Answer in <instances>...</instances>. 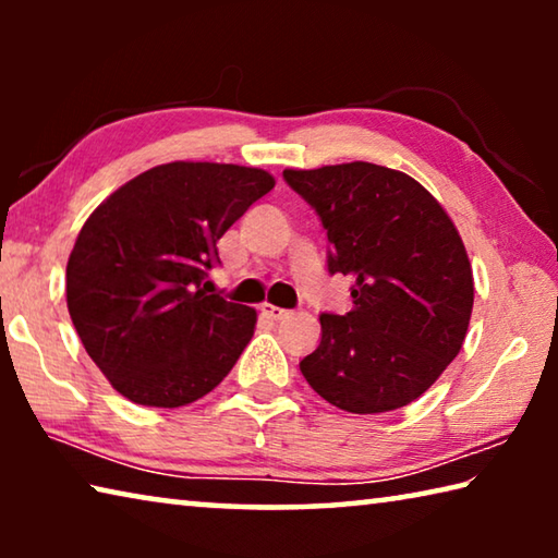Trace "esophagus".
<instances>
[{
    "instance_id": "1",
    "label": "esophagus",
    "mask_w": 558,
    "mask_h": 558,
    "mask_svg": "<svg viewBox=\"0 0 558 558\" xmlns=\"http://www.w3.org/2000/svg\"><path fill=\"white\" fill-rule=\"evenodd\" d=\"M260 315L263 317H270V319H286L290 315V310H282V307H276V305H260Z\"/></svg>"
}]
</instances>
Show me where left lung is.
Returning a JSON list of instances; mask_svg holds the SVG:
<instances>
[{"label":"left lung","mask_w":558,"mask_h":558,"mask_svg":"<svg viewBox=\"0 0 558 558\" xmlns=\"http://www.w3.org/2000/svg\"><path fill=\"white\" fill-rule=\"evenodd\" d=\"M329 241L327 270L354 280V307L319 315L300 362L337 409L386 413L428 391L465 342L472 270L446 209L409 174L372 162L286 169Z\"/></svg>","instance_id":"8db88e82"}]
</instances>
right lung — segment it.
<instances>
[{"mask_svg": "<svg viewBox=\"0 0 558 558\" xmlns=\"http://www.w3.org/2000/svg\"><path fill=\"white\" fill-rule=\"evenodd\" d=\"M263 169L169 162L88 216L65 266V302L88 356L140 405L179 409L239 362L256 310L206 292L216 241L266 196Z\"/></svg>", "mask_w": 558, "mask_h": 558, "instance_id": "1", "label": "right lung"}]
</instances>
